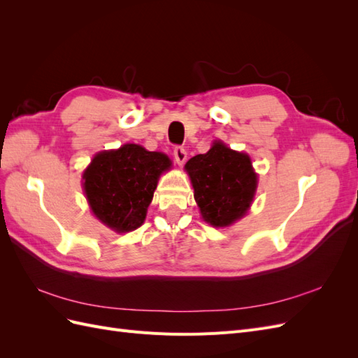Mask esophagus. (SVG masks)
I'll return each mask as SVG.
<instances>
[{"label": "esophagus", "mask_w": 358, "mask_h": 358, "mask_svg": "<svg viewBox=\"0 0 358 358\" xmlns=\"http://www.w3.org/2000/svg\"><path fill=\"white\" fill-rule=\"evenodd\" d=\"M173 155H175V159H176L178 164L182 166L187 159V150L183 149L182 146H176L175 149H173Z\"/></svg>", "instance_id": "obj_1"}]
</instances>
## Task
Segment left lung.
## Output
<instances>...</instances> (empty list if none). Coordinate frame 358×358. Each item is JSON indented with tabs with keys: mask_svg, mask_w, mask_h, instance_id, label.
<instances>
[{
	"mask_svg": "<svg viewBox=\"0 0 358 358\" xmlns=\"http://www.w3.org/2000/svg\"><path fill=\"white\" fill-rule=\"evenodd\" d=\"M185 169L206 222L225 227L246 213L257 188V175L246 154L215 142L208 154L192 157Z\"/></svg>",
	"mask_w": 358,
	"mask_h": 358,
	"instance_id": "1",
	"label": "left lung"
}]
</instances>
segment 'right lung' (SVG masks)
I'll return each mask as SVG.
<instances>
[{
    "instance_id": "add662e5",
    "label": "right lung",
    "mask_w": 358,
    "mask_h": 358,
    "mask_svg": "<svg viewBox=\"0 0 358 358\" xmlns=\"http://www.w3.org/2000/svg\"><path fill=\"white\" fill-rule=\"evenodd\" d=\"M170 166L164 154L149 152L138 145L95 155L83 173L92 212L117 233L136 230L145 221L159 175Z\"/></svg>"
}]
</instances>
